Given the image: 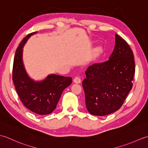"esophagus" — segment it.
Here are the masks:
<instances>
[{
  "mask_svg": "<svg viewBox=\"0 0 148 148\" xmlns=\"http://www.w3.org/2000/svg\"><path fill=\"white\" fill-rule=\"evenodd\" d=\"M74 82L75 83H81V79H80V77H76L74 79Z\"/></svg>",
  "mask_w": 148,
  "mask_h": 148,
  "instance_id": "obj_1",
  "label": "esophagus"
}]
</instances>
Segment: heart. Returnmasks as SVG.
I'll return each mask as SVG.
<instances>
[{"label": "heart", "instance_id": "b5f03b06", "mask_svg": "<svg viewBox=\"0 0 148 148\" xmlns=\"http://www.w3.org/2000/svg\"><path fill=\"white\" fill-rule=\"evenodd\" d=\"M101 50H102L101 48H100V47H98V48H97L95 50V55H99L100 52H101Z\"/></svg>", "mask_w": 148, "mask_h": 148}]
</instances>
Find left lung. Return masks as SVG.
<instances>
[{"mask_svg": "<svg viewBox=\"0 0 148 148\" xmlns=\"http://www.w3.org/2000/svg\"><path fill=\"white\" fill-rule=\"evenodd\" d=\"M85 74L82 84L90 114L102 116L118 111L133 84L135 62L129 45L115 34V46L108 60L90 66Z\"/></svg>", "mask_w": 148, "mask_h": 148, "instance_id": "obj_1", "label": "left lung"}]
</instances>
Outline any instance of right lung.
Masks as SVG:
<instances>
[{
    "label": "right lung",
    "instance_id": "obj_1",
    "mask_svg": "<svg viewBox=\"0 0 148 148\" xmlns=\"http://www.w3.org/2000/svg\"><path fill=\"white\" fill-rule=\"evenodd\" d=\"M37 32L28 34L16 51L12 81L23 105L37 114L46 115L56 109L63 91L72 83V78L51 74L42 80L35 81L29 76L23 61V47Z\"/></svg>",
    "mask_w": 148,
    "mask_h": 148
}]
</instances>
